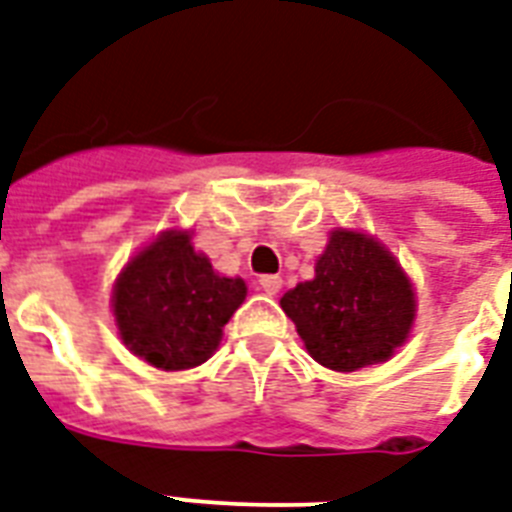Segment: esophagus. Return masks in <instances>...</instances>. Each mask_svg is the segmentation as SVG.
I'll return each instance as SVG.
<instances>
[{"label":"esophagus","instance_id":"1","mask_svg":"<svg viewBox=\"0 0 512 512\" xmlns=\"http://www.w3.org/2000/svg\"><path fill=\"white\" fill-rule=\"evenodd\" d=\"M281 284H284L281 276H260V289H263L265 294H270V297L281 292Z\"/></svg>","mask_w":512,"mask_h":512}]
</instances>
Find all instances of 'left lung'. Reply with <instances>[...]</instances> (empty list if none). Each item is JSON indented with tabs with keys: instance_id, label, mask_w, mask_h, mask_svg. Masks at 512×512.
I'll return each mask as SVG.
<instances>
[{
	"instance_id": "8db88e82",
	"label": "left lung",
	"mask_w": 512,
	"mask_h": 512,
	"mask_svg": "<svg viewBox=\"0 0 512 512\" xmlns=\"http://www.w3.org/2000/svg\"><path fill=\"white\" fill-rule=\"evenodd\" d=\"M315 363L352 373L384 363L415 318V292L394 255L373 236L336 228L315 278L281 297Z\"/></svg>"
}]
</instances>
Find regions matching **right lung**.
<instances>
[{
    "instance_id": "add662e5",
    "label": "right lung",
    "mask_w": 512,
    "mask_h": 512,
    "mask_svg": "<svg viewBox=\"0 0 512 512\" xmlns=\"http://www.w3.org/2000/svg\"><path fill=\"white\" fill-rule=\"evenodd\" d=\"M247 297L242 278L218 276L189 231H162L120 270L112 313L120 339L160 371L197 368Z\"/></svg>"
}]
</instances>
